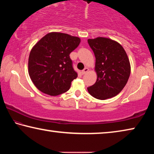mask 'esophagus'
Instances as JSON below:
<instances>
[{
	"instance_id": "obj_1",
	"label": "esophagus",
	"mask_w": 154,
	"mask_h": 154,
	"mask_svg": "<svg viewBox=\"0 0 154 154\" xmlns=\"http://www.w3.org/2000/svg\"><path fill=\"white\" fill-rule=\"evenodd\" d=\"M88 70H89V69H88V68H86V67H85V69H83V71H82V75H85V74H86V73H87V72H88Z\"/></svg>"
}]
</instances>
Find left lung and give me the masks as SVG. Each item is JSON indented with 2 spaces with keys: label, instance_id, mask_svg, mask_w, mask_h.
<instances>
[{
  "label": "left lung",
  "instance_id": "1",
  "mask_svg": "<svg viewBox=\"0 0 154 154\" xmlns=\"http://www.w3.org/2000/svg\"><path fill=\"white\" fill-rule=\"evenodd\" d=\"M94 51L97 79L88 88L90 95L99 100L114 97L123 90L130 75V64L120 44L109 38L88 39Z\"/></svg>",
  "mask_w": 154,
  "mask_h": 154
}]
</instances>
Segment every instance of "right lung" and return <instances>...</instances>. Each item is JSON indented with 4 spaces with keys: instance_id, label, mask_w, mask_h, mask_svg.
Instances as JSON below:
<instances>
[{
    "instance_id": "1",
    "label": "right lung",
    "mask_w": 154,
    "mask_h": 154,
    "mask_svg": "<svg viewBox=\"0 0 154 154\" xmlns=\"http://www.w3.org/2000/svg\"><path fill=\"white\" fill-rule=\"evenodd\" d=\"M80 42L77 36L53 32L35 44L28 58V73L38 90L50 96L69 90L77 77L69 55Z\"/></svg>"
}]
</instances>
